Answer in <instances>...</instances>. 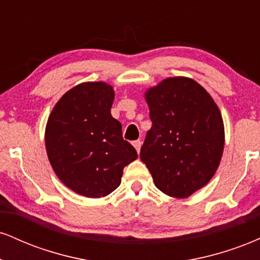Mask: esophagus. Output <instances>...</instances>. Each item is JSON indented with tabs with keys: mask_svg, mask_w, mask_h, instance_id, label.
<instances>
[{
	"mask_svg": "<svg viewBox=\"0 0 260 260\" xmlns=\"http://www.w3.org/2000/svg\"><path fill=\"white\" fill-rule=\"evenodd\" d=\"M133 145H134V148H136L137 153H139V151H140V147H142V140H134Z\"/></svg>",
	"mask_w": 260,
	"mask_h": 260,
	"instance_id": "obj_1",
	"label": "esophagus"
}]
</instances>
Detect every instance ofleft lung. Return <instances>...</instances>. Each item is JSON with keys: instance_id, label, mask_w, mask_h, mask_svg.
Returning a JSON list of instances; mask_svg holds the SVG:
<instances>
[{"instance_id": "1", "label": "left lung", "mask_w": 260, "mask_h": 260, "mask_svg": "<svg viewBox=\"0 0 260 260\" xmlns=\"http://www.w3.org/2000/svg\"><path fill=\"white\" fill-rule=\"evenodd\" d=\"M153 122L140 160L155 186L174 198H187L215 175L225 128L210 94L196 80L171 77L145 91Z\"/></svg>"}]
</instances>
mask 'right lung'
<instances>
[{"mask_svg": "<svg viewBox=\"0 0 260 260\" xmlns=\"http://www.w3.org/2000/svg\"><path fill=\"white\" fill-rule=\"evenodd\" d=\"M115 91L105 82L80 83L56 103L45 129V145L62 183L88 198L109 196L124 166L138 157L111 116Z\"/></svg>", "mask_w": 260, "mask_h": 260, "instance_id": "add662e5", "label": "right lung"}]
</instances>
